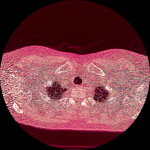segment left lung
Segmentation results:
<instances>
[{
    "label": "left lung",
    "mask_w": 150,
    "mask_h": 150,
    "mask_svg": "<svg viewBox=\"0 0 150 150\" xmlns=\"http://www.w3.org/2000/svg\"><path fill=\"white\" fill-rule=\"evenodd\" d=\"M97 87H94L93 93L91 94L93 99L95 101H97L98 103L103 104L104 102H106L108 99V96L110 95V91H108L107 89H105L106 87H104L103 84L100 82V84H97Z\"/></svg>",
    "instance_id": "left-lung-1"
}]
</instances>
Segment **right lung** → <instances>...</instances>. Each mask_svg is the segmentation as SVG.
I'll list each match as a JSON object with an SVG mask.
<instances>
[{"label":"right lung","instance_id":"obj_1","mask_svg":"<svg viewBox=\"0 0 150 150\" xmlns=\"http://www.w3.org/2000/svg\"><path fill=\"white\" fill-rule=\"evenodd\" d=\"M69 87V86L63 85L61 81L59 80L55 79L54 81H52L50 87H46L44 93L45 95L48 96L49 100L58 101L63 98V96H64V94L66 93L67 90H68Z\"/></svg>","mask_w":150,"mask_h":150}]
</instances>
